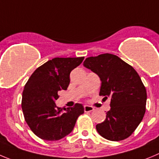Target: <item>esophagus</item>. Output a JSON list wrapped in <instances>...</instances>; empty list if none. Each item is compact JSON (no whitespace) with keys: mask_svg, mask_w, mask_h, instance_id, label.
Wrapping results in <instances>:
<instances>
[{"mask_svg":"<svg viewBox=\"0 0 159 159\" xmlns=\"http://www.w3.org/2000/svg\"><path fill=\"white\" fill-rule=\"evenodd\" d=\"M94 110V107L91 106H88V105H84V112H91Z\"/></svg>","mask_w":159,"mask_h":159,"instance_id":"obj_1","label":"esophagus"}]
</instances>
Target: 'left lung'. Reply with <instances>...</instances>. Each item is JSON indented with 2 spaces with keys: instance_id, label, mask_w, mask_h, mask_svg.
<instances>
[{
  "instance_id": "1",
  "label": "left lung",
  "mask_w": 159,
  "mask_h": 159,
  "mask_svg": "<svg viewBox=\"0 0 159 159\" xmlns=\"http://www.w3.org/2000/svg\"><path fill=\"white\" fill-rule=\"evenodd\" d=\"M83 65L100 77V96L111 97V110L105 121L96 125L97 132L111 141L128 138L146 111L147 92L139 75L133 66L109 53L87 58Z\"/></svg>"
}]
</instances>
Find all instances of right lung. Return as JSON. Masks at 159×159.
Returning <instances> with one entry per match:
<instances>
[{
    "label": "right lung",
    "instance_id": "right-lung-1",
    "mask_svg": "<svg viewBox=\"0 0 159 159\" xmlns=\"http://www.w3.org/2000/svg\"><path fill=\"white\" fill-rule=\"evenodd\" d=\"M84 57L54 58L37 68L26 83L22 109L26 122L37 136L58 140L71 133L77 119L84 113L81 103L73 107H56L59 91L70 84V74Z\"/></svg>",
    "mask_w": 159,
    "mask_h": 159
}]
</instances>
